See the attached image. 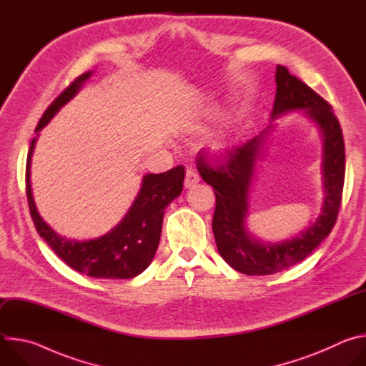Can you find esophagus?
Returning a JSON list of instances; mask_svg holds the SVG:
<instances>
[{
	"instance_id": "obj_1",
	"label": "esophagus",
	"mask_w": 366,
	"mask_h": 366,
	"mask_svg": "<svg viewBox=\"0 0 366 366\" xmlns=\"http://www.w3.org/2000/svg\"><path fill=\"white\" fill-rule=\"evenodd\" d=\"M198 182H199V175H198V172H197L195 169H192V168L187 169L184 187H185V188H192V187H194L195 184H198Z\"/></svg>"
}]
</instances>
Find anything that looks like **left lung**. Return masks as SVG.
Masks as SVG:
<instances>
[{
	"label": "left lung",
	"instance_id": "obj_1",
	"mask_svg": "<svg viewBox=\"0 0 366 366\" xmlns=\"http://www.w3.org/2000/svg\"><path fill=\"white\" fill-rule=\"evenodd\" d=\"M275 84L272 123L265 130L233 149L223 165L212 167L204 156L197 159L201 178L214 188L216 194L213 233L217 249L233 269L246 275H272L304 260L330 234L343 191L345 143L339 120L329 102L282 65L277 66ZM291 111H301L318 126L322 136V213L297 235L281 242H264L250 234L245 224L249 187L255 164L263 157L266 142L277 126L274 122Z\"/></svg>",
	"mask_w": 366,
	"mask_h": 366
}]
</instances>
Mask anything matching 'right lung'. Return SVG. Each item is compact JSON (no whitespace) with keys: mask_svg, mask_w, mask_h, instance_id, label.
Segmentation results:
<instances>
[{"mask_svg":"<svg viewBox=\"0 0 366 366\" xmlns=\"http://www.w3.org/2000/svg\"><path fill=\"white\" fill-rule=\"evenodd\" d=\"M94 71L78 76L41 116L36 137L30 143L26 165V192L34 227L41 239L64 262L79 274L99 280H130L142 274L153 260L159 246L167 207L181 194L185 171L177 167L164 174H146L140 189L124 217L106 234L88 240L61 236L39 214L31 192V154L39 132L54 119L89 79Z\"/></svg>","mask_w":366,"mask_h":366,"instance_id":"obj_1","label":"right lung"}]
</instances>
